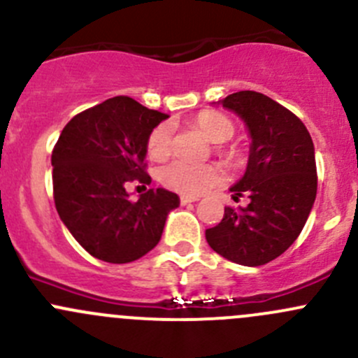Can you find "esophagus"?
Segmentation results:
<instances>
[{"label": "esophagus", "instance_id": "obj_1", "mask_svg": "<svg viewBox=\"0 0 358 358\" xmlns=\"http://www.w3.org/2000/svg\"><path fill=\"white\" fill-rule=\"evenodd\" d=\"M196 201H199V197L197 196H182L180 197V202H182V204H189V202H196Z\"/></svg>", "mask_w": 358, "mask_h": 358}]
</instances>
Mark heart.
<instances>
[{"mask_svg": "<svg viewBox=\"0 0 358 358\" xmlns=\"http://www.w3.org/2000/svg\"><path fill=\"white\" fill-rule=\"evenodd\" d=\"M197 126L204 131L211 142L222 143L227 142L234 135L236 128L234 122L220 112H201L196 117ZM173 143V124L164 121L159 122L156 128L150 131L147 140V152L152 159H162L169 154ZM220 169L213 164H199V162L185 161V159H175L162 166L161 182L169 189L182 194H196L204 192L209 187L218 183Z\"/></svg>", "mask_w": 358, "mask_h": 358, "instance_id": "heart-1", "label": "heart"}]
</instances>
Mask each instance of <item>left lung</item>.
Instances as JSON below:
<instances>
[{"instance_id":"1","label":"left lung","mask_w":358,"mask_h":358,"mask_svg":"<svg viewBox=\"0 0 358 358\" xmlns=\"http://www.w3.org/2000/svg\"><path fill=\"white\" fill-rule=\"evenodd\" d=\"M234 112L249 135L244 175L230 187L246 208H225L222 222L206 230L213 251L244 266H259L298 239L317 196L312 136L301 121L270 96L239 92L215 102Z\"/></svg>"}]
</instances>
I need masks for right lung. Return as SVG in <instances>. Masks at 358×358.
Masks as SVG:
<instances>
[{
  "instance_id": "right-lung-1",
  "label": "right lung",
  "mask_w": 358,
  "mask_h": 358,
  "mask_svg": "<svg viewBox=\"0 0 358 358\" xmlns=\"http://www.w3.org/2000/svg\"><path fill=\"white\" fill-rule=\"evenodd\" d=\"M169 115L129 96H114L74 115L52 154L53 197L60 220L95 258L129 263L157 246L180 197L150 189L129 199L126 183H149L147 140Z\"/></svg>"
}]
</instances>
